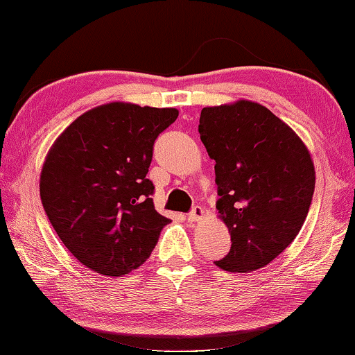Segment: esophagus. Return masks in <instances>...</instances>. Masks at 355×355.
I'll use <instances>...</instances> for the list:
<instances>
[{
	"label": "esophagus",
	"mask_w": 355,
	"mask_h": 355,
	"mask_svg": "<svg viewBox=\"0 0 355 355\" xmlns=\"http://www.w3.org/2000/svg\"><path fill=\"white\" fill-rule=\"evenodd\" d=\"M204 216V208H202L200 205H196V207H193V210H191L189 213H188V219L191 223H194V221H199V219Z\"/></svg>",
	"instance_id": "obj_1"
}]
</instances>
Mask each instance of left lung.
Instances as JSON below:
<instances>
[{
	"instance_id": "obj_1",
	"label": "left lung",
	"mask_w": 355,
	"mask_h": 355,
	"mask_svg": "<svg viewBox=\"0 0 355 355\" xmlns=\"http://www.w3.org/2000/svg\"><path fill=\"white\" fill-rule=\"evenodd\" d=\"M199 134L216 162V208L232 241L215 263L234 273L267 266L305 223L316 180L311 156L284 121L251 101L204 107Z\"/></svg>"
}]
</instances>
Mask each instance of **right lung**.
Wrapping results in <instances>:
<instances>
[{"label":"right lung","instance_id":"right-lung-1","mask_svg":"<svg viewBox=\"0 0 355 355\" xmlns=\"http://www.w3.org/2000/svg\"><path fill=\"white\" fill-rule=\"evenodd\" d=\"M177 109L112 103L72 121L41 173V199L55 232L78 262L120 277L150 257L168 223L147 178L157 136Z\"/></svg>","mask_w":355,"mask_h":355}]
</instances>
